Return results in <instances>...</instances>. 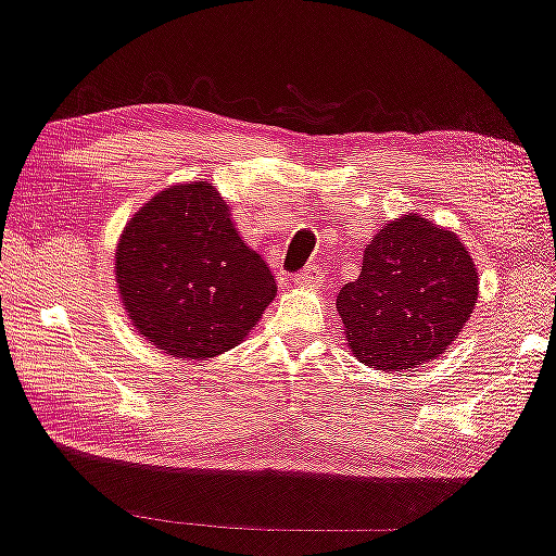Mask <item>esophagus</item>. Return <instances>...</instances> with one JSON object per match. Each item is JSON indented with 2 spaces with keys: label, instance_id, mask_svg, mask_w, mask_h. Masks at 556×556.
I'll use <instances>...</instances> for the list:
<instances>
[{
  "label": "esophagus",
  "instance_id": "1",
  "mask_svg": "<svg viewBox=\"0 0 556 556\" xmlns=\"http://www.w3.org/2000/svg\"><path fill=\"white\" fill-rule=\"evenodd\" d=\"M323 282H325V274L320 266H307V269H302L298 277H294V285L305 287V290H320Z\"/></svg>",
  "mask_w": 556,
  "mask_h": 556
}]
</instances>
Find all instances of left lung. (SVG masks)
I'll list each match as a JSON object with an SVG mask.
<instances>
[{"instance_id": "8db88e82", "label": "left lung", "mask_w": 556, "mask_h": 556, "mask_svg": "<svg viewBox=\"0 0 556 556\" xmlns=\"http://www.w3.org/2000/svg\"><path fill=\"white\" fill-rule=\"evenodd\" d=\"M478 302L470 251L417 213L383 224L364 251L355 282L338 292L348 348L376 371H402L440 358Z\"/></svg>"}]
</instances>
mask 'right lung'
<instances>
[{"label":"right lung","mask_w":556,"mask_h":556,"mask_svg":"<svg viewBox=\"0 0 556 556\" xmlns=\"http://www.w3.org/2000/svg\"><path fill=\"white\" fill-rule=\"evenodd\" d=\"M116 287L137 336L182 361L231 351L277 294L211 182L169 185L118 236Z\"/></svg>","instance_id":"obj_1"}]
</instances>
